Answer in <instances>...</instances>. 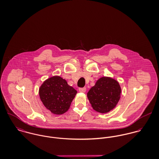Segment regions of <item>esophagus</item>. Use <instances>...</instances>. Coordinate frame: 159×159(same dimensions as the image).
Masks as SVG:
<instances>
[{
	"label": "esophagus",
	"instance_id": "esophagus-1",
	"mask_svg": "<svg viewBox=\"0 0 159 159\" xmlns=\"http://www.w3.org/2000/svg\"><path fill=\"white\" fill-rule=\"evenodd\" d=\"M86 91V88H81L79 89V91L80 92H82V93H84Z\"/></svg>",
	"mask_w": 159,
	"mask_h": 159
}]
</instances>
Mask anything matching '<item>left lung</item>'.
<instances>
[{"label":"left lung","mask_w":159,"mask_h":159,"mask_svg":"<svg viewBox=\"0 0 159 159\" xmlns=\"http://www.w3.org/2000/svg\"><path fill=\"white\" fill-rule=\"evenodd\" d=\"M121 93L119 83L110 77L98 80L94 86L87 93L88 98L94 110L107 113L117 104Z\"/></svg>","instance_id":"obj_1"}]
</instances>
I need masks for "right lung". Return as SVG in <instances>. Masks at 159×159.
I'll use <instances>...</instances> for the list:
<instances>
[{
  "instance_id": "1",
  "label": "right lung",
  "mask_w": 159,
  "mask_h": 159,
  "mask_svg": "<svg viewBox=\"0 0 159 159\" xmlns=\"http://www.w3.org/2000/svg\"><path fill=\"white\" fill-rule=\"evenodd\" d=\"M77 91L59 76L48 78L39 89L40 99L52 113L62 114L68 111Z\"/></svg>"
}]
</instances>
